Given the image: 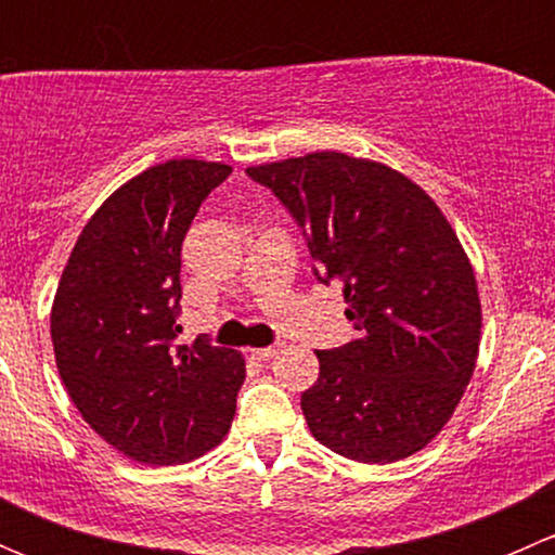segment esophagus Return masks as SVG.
<instances>
[{
    "label": "esophagus",
    "instance_id": "1",
    "mask_svg": "<svg viewBox=\"0 0 555 555\" xmlns=\"http://www.w3.org/2000/svg\"><path fill=\"white\" fill-rule=\"evenodd\" d=\"M279 351H282V344H273V346H262V349H251L249 354L255 357V360H271V357H276Z\"/></svg>",
    "mask_w": 555,
    "mask_h": 555
}]
</instances>
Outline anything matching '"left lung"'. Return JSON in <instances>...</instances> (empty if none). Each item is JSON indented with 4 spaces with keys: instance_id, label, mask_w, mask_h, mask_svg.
Wrapping results in <instances>:
<instances>
[{
    "instance_id": "1",
    "label": "left lung",
    "mask_w": 555,
    "mask_h": 555,
    "mask_svg": "<svg viewBox=\"0 0 555 555\" xmlns=\"http://www.w3.org/2000/svg\"><path fill=\"white\" fill-rule=\"evenodd\" d=\"M246 173L304 225L357 330L317 351L319 378L300 395L311 435L354 462L413 456L449 424L478 362L483 313L456 231L427 190L371 158L324 150Z\"/></svg>"
}]
</instances>
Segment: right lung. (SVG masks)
<instances>
[{
	"instance_id": "obj_1",
	"label": "right lung",
	"mask_w": 555,
	"mask_h": 555,
	"mask_svg": "<svg viewBox=\"0 0 555 555\" xmlns=\"http://www.w3.org/2000/svg\"><path fill=\"white\" fill-rule=\"evenodd\" d=\"M231 171L177 158L137 173L93 211L59 279L50 338L61 382L93 433L133 462H193L231 429L244 357L173 340L184 233Z\"/></svg>"
}]
</instances>
